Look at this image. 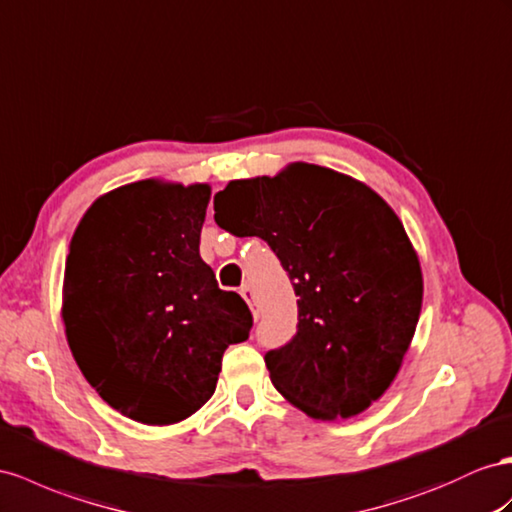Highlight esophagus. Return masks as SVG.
<instances>
[{
  "label": "esophagus",
  "mask_w": 512,
  "mask_h": 512,
  "mask_svg": "<svg viewBox=\"0 0 512 512\" xmlns=\"http://www.w3.org/2000/svg\"><path fill=\"white\" fill-rule=\"evenodd\" d=\"M240 294H242V298L246 300L248 303V307H251V311H253V316L257 318L259 316V309H257V305H255V294H253V290L248 285H242V290H240Z\"/></svg>",
  "instance_id": "34e87169"
}]
</instances>
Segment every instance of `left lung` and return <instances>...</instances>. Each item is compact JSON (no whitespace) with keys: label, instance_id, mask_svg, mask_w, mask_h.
<instances>
[{"label":"left lung","instance_id":"left-lung-1","mask_svg":"<svg viewBox=\"0 0 512 512\" xmlns=\"http://www.w3.org/2000/svg\"><path fill=\"white\" fill-rule=\"evenodd\" d=\"M214 212L222 229L266 240L298 296L296 335L266 355L272 385L313 419L363 413L396 378L422 311V268L396 212L305 162L229 181Z\"/></svg>","mask_w":512,"mask_h":512}]
</instances>
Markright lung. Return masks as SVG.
<instances>
[{
  "label": "right lung",
  "instance_id": "1",
  "mask_svg": "<svg viewBox=\"0 0 512 512\" xmlns=\"http://www.w3.org/2000/svg\"><path fill=\"white\" fill-rule=\"evenodd\" d=\"M212 188L144 179L88 207L64 268L62 320L86 381L149 426L214 396L222 355L248 339L251 309L220 290L199 242Z\"/></svg>",
  "mask_w": 512,
  "mask_h": 512
}]
</instances>
